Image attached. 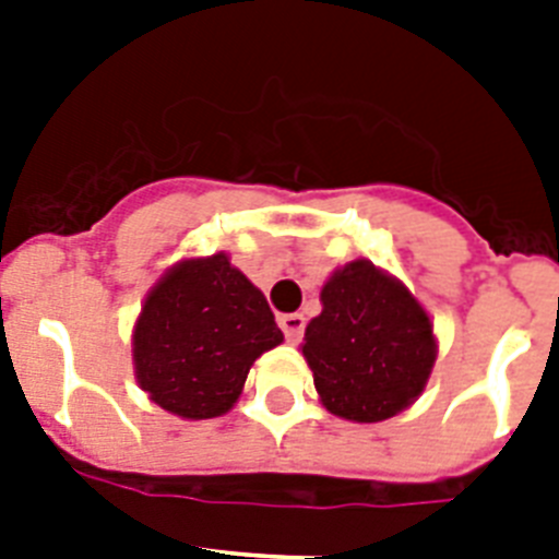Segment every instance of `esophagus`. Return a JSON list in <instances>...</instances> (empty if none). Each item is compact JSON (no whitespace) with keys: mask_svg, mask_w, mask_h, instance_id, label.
Segmentation results:
<instances>
[{"mask_svg":"<svg viewBox=\"0 0 559 559\" xmlns=\"http://www.w3.org/2000/svg\"><path fill=\"white\" fill-rule=\"evenodd\" d=\"M278 324L281 331H284V336H287V342H298L301 336H305V316L301 313H284L278 316Z\"/></svg>","mask_w":559,"mask_h":559,"instance_id":"1","label":"esophagus"}]
</instances>
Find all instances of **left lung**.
<instances>
[{
	"label": "left lung",
	"mask_w": 559,
	"mask_h": 559,
	"mask_svg": "<svg viewBox=\"0 0 559 559\" xmlns=\"http://www.w3.org/2000/svg\"><path fill=\"white\" fill-rule=\"evenodd\" d=\"M333 415L377 424L415 403L435 366L432 322L400 281L371 261L336 270L301 345Z\"/></svg>",
	"instance_id": "8db88e82"
}]
</instances>
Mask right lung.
<instances>
[{
	"instance_id": "right-lung-1",
	"label": "right lung",
	"mask_w": 559,
	"mask_h": 559,
	"mask_svg": "<svg viewBox=\"0 0 559 559\" xmlns=\"http://www.w3.org/2000/svg\"><path fill=\"white\" fill-rule=\"evenodd\" d=\"M281 340L263 293L226 254L182 261L144 301L133 333L135 377L153 403L205 420L235 406L254 359Z\"/></svg>"
}]
</instances>
